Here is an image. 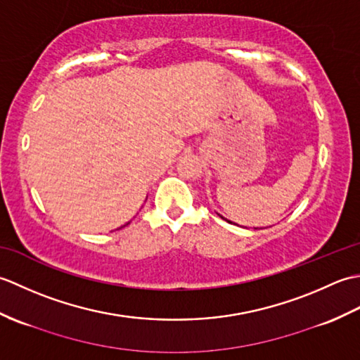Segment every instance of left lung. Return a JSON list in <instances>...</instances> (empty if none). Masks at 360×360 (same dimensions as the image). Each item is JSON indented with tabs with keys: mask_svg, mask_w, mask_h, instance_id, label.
Segmentation results:
<instances>
[{
	"mask_svg": "<svg viewBox=\"0 0 360 360\" xmlns=\"http://www.w3.org/2000/svg\"><path fill=\"white\" fill-rule=\"evenodd\" d=\"M221 218H223V217H221ZM223 219H224V218H223ZM229 223H231V221H229Z\"/></svg>",
	"mask_w": 360,
	"mask_h": 360,
	"instance_id": "left-lung-1",
	"label": "left lung"
}]
</instances>
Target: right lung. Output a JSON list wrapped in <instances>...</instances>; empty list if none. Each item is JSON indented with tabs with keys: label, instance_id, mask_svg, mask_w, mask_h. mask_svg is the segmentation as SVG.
<instances>
[{
	"label": "right lung",
	"instance_id": "add662e5",
	"mask_svg": "<svg viewBox=\"0 0 360 360\" xmlns=\"http://www.w3.org/2000/svg\"><path fill=\"white\" fill-rule=\"evenodd\" d=\"M128 224H129V223H128Z\"/></svg>",
	"mask_w": 360,
	"mask_h": 360
}]
</instances>
